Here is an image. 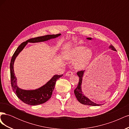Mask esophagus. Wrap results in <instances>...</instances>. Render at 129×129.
Returning <instances> with one entry per match:
<instances>
[{"instance_id": "1", "label": "esophagus", "mask_w": 129, "mask_h": 129, "mask_svg": "<svg viewBox=\"0 0 129 129\" xmlns=\"http://www.w3.org/2000/svg\"><path fill=\"white\" fill-rule=\"evenodd\" d=\"M66 76H72V75H73V73L72 72H71V71H69V72H68L66 73Z\"/></svg>"}]
</instances>
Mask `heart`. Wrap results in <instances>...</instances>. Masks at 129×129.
<instances>
[{
	"instance_id": "heart-1",
	"label": "heart",
	"mask_w": 129,
	"mask_h": 129,
	"mask_svg": "<svg viewBox=\"0 0 129 129\" xmlns=\"http://www.w3.org/2000/svg\"><path fill=\"white\" fill-rule=\"evenodd\" d=\"M66 59L74 61L76 58L74 66L77 69H83L89 63L92 58V53L90 49L84 46H77L73 48L64 53Z\"/></svg>"
}]
</instances>
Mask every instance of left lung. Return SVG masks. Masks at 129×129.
Returning <instances> with one entry per match:
<instances>
[{
	"mask_svg": "<svg viewBox=\"0 0 129 129\" xmlns=\"http://www.w3.org/2000/svg\"><path fill=\"white\" fill-rule=\"evenodd\" d=\"M87 39L88 40H91V38H88ZM109 47L111 48L112 50L116 51V49L112 45H111ZM84 73V71H79V72H77V75L80 77L79 84H78L76 88L74 90V93H75V95L76 97L77 100L80 103L83 104L84 105H91V106H99V105H101V104H96L94 102H92L88 98H87V97L85 96V95L83 94L82 91L81 85H82V77L83 76Z\"/></svg>",
	"mask_w": 129,
	"mask_h": 129,
	"instance_id": "8db88e82",
	"label": "left lung"
}]
</instances>
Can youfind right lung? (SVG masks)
Listing matches in <instances>:
<instances>
[{"label":"right lung","instance_id":"obj_1","mask_svg":"<svg viewBox=\"0 0 129 129\" xmlns=\"http://www.w3.org/2000/svg\"><path fill=\"white\" fill-rule=\"evenodd\" d=\"M61 34L47 35V36L34 38L27 40L25 42H22L15 50L12 57L10 63V74L11 86L13 91L16 94L18 98L23 102L30 105H37L44 103L48 101L52 96L54 90L56 81L63 75H55L50 79L47 83L41 87L35 90H24L19 88L17 86V79L15 76L14 72V62L15 58L18 55L21 50L24 49L28 42L36 43L46 41L51 39L55 38L60 36Z\"/></svg>","mask_w":129,"mask_h":129}]
</instances>
